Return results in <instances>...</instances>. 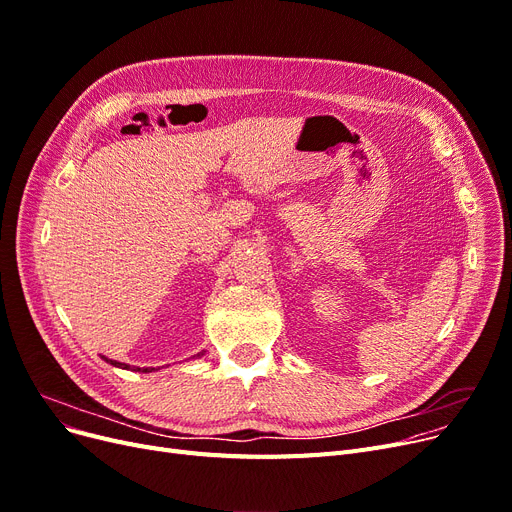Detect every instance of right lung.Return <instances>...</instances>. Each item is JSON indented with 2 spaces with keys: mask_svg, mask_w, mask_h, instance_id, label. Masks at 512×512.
Instances as JSON below:
<instances>
[{
  "mask_svg": "<svg viewBox=\"0 0 512 512\" xmlns=\"http://www.w3.org/2000/svg\"><path fill=\"white\" fill-rule=\"evenodd\" d=\"M108 364H113V366H117V368H123V370H131V366L129 364H121V362H117V360H108V358H104ZM133 370L136 372H152L154 368H138V366H133Z\"/></svg>",
  "mask_w": 512,
  "mask_h": 512,
  "instance_id": "right-lung-1",
  "label": "right lung"
}]
</instances>
